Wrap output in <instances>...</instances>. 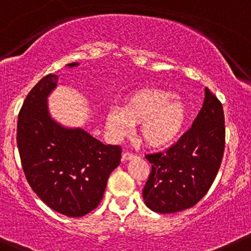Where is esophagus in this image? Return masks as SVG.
<instances>
[{
    "label": "esophagus",
    "instance_id": "obj_1",
    "mask_svg": "<svg viewBox=\"0 0 251 251\" xmlns=\"http://www.w3.org/2000/svg\"><path fill=\"white\" fill-rule=\"evenodd\" d=\"M133 158H136V155H134V153L127 152V151L123 153V159H124V161H130V159H133Z\"/></svg>",
    "mask_w": 251,
    "mask_h": 251
}]
</instances>
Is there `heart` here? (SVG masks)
<instances>
[{
  "label": "heart",
  "mask_w": 251,
  "mask_h": 251,
  "mask_svg": "<svg viewBox=\"0 0 251 251\" xmlns=\"http://www.w3.org/2000/svg\"><path fill=\"white\" fill-rule=\"evenodd\" d=\"M186 103L170 92L140 90L126 100L123 108H113L106 115L109 137L119 140L130 136L140 125V139L151 148L172 144L182 131L187 120Z\"/></svg>",
  "instance_id": "b5f03b06"
}]
</instances>
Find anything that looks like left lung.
Here are the masks:
<instances>
[{"label": "left lung", "instance_id": "1", "mask_svg": "<svg viewBox=\"0 0 251 251\" xmlns=\"http://www.w3.org/2000/svg\"><path fill=\"white\" fill-rule=\"evenodd\" d=\"M224 111L205 88L202 108L192 127L163 152L147 155L151 173L143 189L145 205L157 213L193 207L216 178L225 148Z\"/></svg>", "mask_w": 251, "mask_h": 251}]
</instances>
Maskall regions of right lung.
I'll list each match as a JSON object with an SVG mask.
<instances>
[{"label":"right lung","mask_w":251,"mask_h":251,"mask_svg":"<svg viewBox=\"0 0 251 251\" xmlns=\"http://www.w3.org/2000/svg\"><path fill=\"white\" fill-rule=\"evenodd\" d=\"M57 82L58 76L50 74L28 93L19 113L16 142L35 194L56 212L82 217L102 200L109 175L120 164L121 148L104 145L82 128L64 127L52 119L48 96Z\"/></svg>","instance_id":"add662e5"}]
</instances>
